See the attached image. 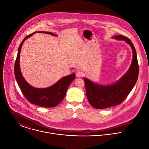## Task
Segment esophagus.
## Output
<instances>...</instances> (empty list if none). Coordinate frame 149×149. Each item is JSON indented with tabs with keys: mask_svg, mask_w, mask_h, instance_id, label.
Masks as SVG:
<instances>
[{
	"mask_svg": "<svg viewBox=\"0 0 149 149\" xmlns=\"http://www.w3.org/2000/svg\"><path fill=\"white\" fill-rule=\"evenodd\" d=\"M76 75L77 77H82L83 75V73L80 70H77L76 73Z\"/></svg>",
	"mask_w": 149,
	"mask_h": 149,
	"instance_id": "obj_1",
	"label": "esophagus"
}]
</instances>
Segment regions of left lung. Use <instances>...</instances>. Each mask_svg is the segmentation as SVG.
Wrapping results in <instances>:
<instances>
[{"instance_id":"8db88e82","label":"left lung","mask_w":149,"mask_h":149,"mask_svg":"<svg viewBox=\"0 0 149 149\" xmlns=\"http://www.w3.org/2000/svg\"><path fill=\"white\" fill-rule=\"evenodd\" d=\"M123 40L130 45L133 52L132 64L127 72L117 81L109 85H103L84 77L88 101L94 108L103 109L120 104L128 96L136 83L139 76V65L135 47L127 38L123 35L112 37Z\"/></svg>"}]
</instances>
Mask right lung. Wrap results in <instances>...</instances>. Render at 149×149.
I'll use <instances>...</instances> for the list:
<instances>
[{
    "label": "right lung",
    "mask_w": 149,
    "mask_h": 149,
    "mask_svg": "<svg viewBox=\"0 0 149 149\" xmlns=\"http://www.w3.org/2000/svg\"><path fill=\"white\" fill-rule=\"evenodd\" d=\"M36 32H35L27 36L21 42L18 49L15 65V76L22 93L30 103L43 107H53L58 104L64 99L68 88L75 79L76 74L72 73L67 76H65L52 86L46 88L34 87L26 81L22 74L19 65L20 50L24 42L28 38L32 36ZM38 32L57 36V35L50 32L40 31Z\"/></svg>",
    "instance_id": "right-lung-1"
}]
</instances>
